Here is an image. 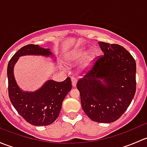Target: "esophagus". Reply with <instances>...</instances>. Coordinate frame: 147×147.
Here are the masks:
<instances>
[{
	"label": "esophagus",
	"instance_id": "34e87169",
	"mask_svg": "<svg viewBox=\"0 0 147 147\" xmlns=\"http://www.w3.org/2000/svg\"><path fill=\"white\" fill-rule=\"evenodd\" d=\"M71 80H72V87H76V84H77V79H76V78H72Z\"/></svg>",
	"mask_w": 147,
	"mask_h": 147
}]
</instances>
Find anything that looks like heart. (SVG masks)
<instances>
[{
  "label": "heart",
  "mask_w": 147,
  "mask_h": 147,
  "mask_svg": "<svg viewBox=\"0 0 147 147\" xmlns=\"http://www.w3.org/2000/svg\"><path fill=\"white\" fill-rule=\"evenodd\" d=\"M95 55L96 53L94 50H91L87 53L85 47H80L69 53L67 55V60L69 63H78L83 60L80 66V70L82 72H85L92 65Z\"/></svg>",
  "instance_id": "1"
}]
</instances>
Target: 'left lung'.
<instances>
[{"instance_id": "obj_1", "label": "left lung", "mask_w": 147, "mask_h": 147, "mask_svg": "<svg viewBox=\"0 0 147 147\" xmlns=\"http://www.w3.org/2000/svg\"><path fill=\"white\" fill-rule=\"evenodd\" d=\"M104 55L80 80L84 113L92 120L111 123L117 120L131 104L136 92V62L125 48L99 42Z\"/></svg>"}]
</instances>
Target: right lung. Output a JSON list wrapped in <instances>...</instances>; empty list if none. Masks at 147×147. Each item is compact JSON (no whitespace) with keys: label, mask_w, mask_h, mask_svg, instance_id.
<instances>
[{"label":"right lung","mask_w":147,"mask_h":147,"mask_svg":"<svg viewBox=\"0 0 147 147\" xmlns=\"http://www.w3.org/2000/svg\"><path fill=\"white\" fill-rule=\"evenodd\" d=\"M25 55H40L56 60L50 49L38 45H28L18 50L10 59L7 69L10 100L28 123L35 126L50 125L58 117L63 100L72 89L71 80L67 78L61 82L48 80L35 91H23L16 80L14 67L19 57Z\"/></svg>","instance_id":"add662e5"}]
</instances>
